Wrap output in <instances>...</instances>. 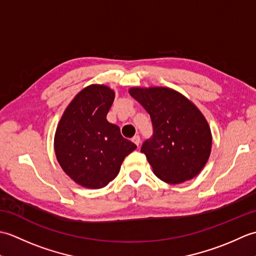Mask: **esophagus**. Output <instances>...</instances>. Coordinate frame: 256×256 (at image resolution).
<instances>
[{
    "label": "esophagus",
    "mask_w": 256,
    "mask_h": 256,
    "mask_svg": "<svg viewBox=\"0 0 256 256\" xmlns=\"http://www.w3.org/2000/svg\"><path fill=\"white\" fill-rule=\"evenodd\" d=\"M132 140H133V143H134V144H136V145L138 146V145H140V135H135V136H133Z\"/></svg>",
    "instance_id": "esophagus-1"
}]
</instances>
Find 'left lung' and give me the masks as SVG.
Wrapping results in <instances>:
<instances>
[{
    "label": "left lung",
    "mask_w": 256,
    "mask_h": 256,
    "mask_svg": "<svg viewBox=\"0 0 256 256\" xmlns=\"http://www.w3.org/2000/svg\"><path fill=\"white\" fill-rule=\"evenodd\" d=\"M150 116L153 135L143 143L155 175L176 184L200 172L211 152V132L204 116L194 103L168 88L130 90Z\"/></svg>",
    "instance_id": "left-lung-1"
}]
</instances>
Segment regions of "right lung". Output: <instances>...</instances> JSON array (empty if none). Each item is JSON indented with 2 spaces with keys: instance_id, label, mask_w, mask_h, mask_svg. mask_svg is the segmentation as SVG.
Listing matches in <instances>:
<instances>
[{
  "instance_id": "1",
  "label": "right lung",
  "mask_w": 256,
  "mask_h": 256,
  "mask_svg": "<svg viewBox=\"0 0 256 256\" xmlns=\"http://www.w3.org/2000/svg\"><path fill=\"white\" fill-rule=\"evenodd\" d=\"M114 92L92 84L74 96L59 121L55 153L64 172L86 188L99 189L112 182L125 157L136 148L124 138L106 114Z\"/></svg>"
}]
</instances>
